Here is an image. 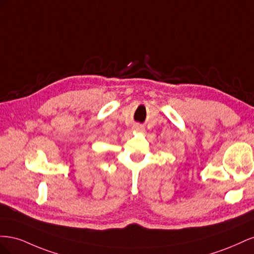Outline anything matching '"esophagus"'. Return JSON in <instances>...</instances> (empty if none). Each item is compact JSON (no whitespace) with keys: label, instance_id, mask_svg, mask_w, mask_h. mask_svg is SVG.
<instances>
[{"label":"esophagus","instance_id":"34e87169","mask_svg":"<svg viewBox=\"0 0 254 254\" xmlns=\"http://www.w3.org/2000/svg\"><path fill=\"white\" fill-rule=\"evenodd\" d=\"M132 129L134 130V131H136V132H142V131H144V127H143L142 125H140V124L133 125Z\"/></svg>","mask_w":254,"mask_h":254}]
</instances>
